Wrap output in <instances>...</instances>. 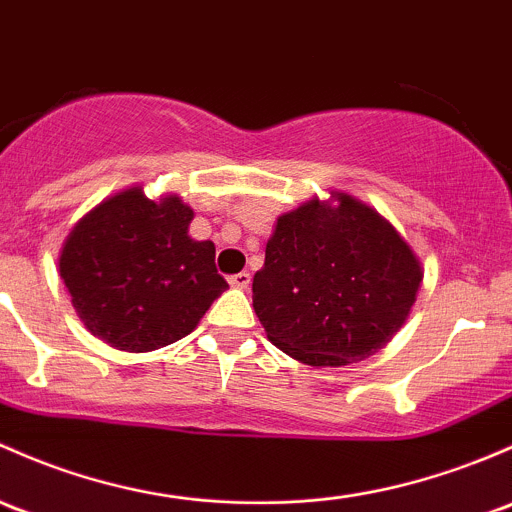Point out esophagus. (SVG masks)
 I'll return each instance as SVG.
<instances>
[{"label":"esophagus","instance_id":"1","mask_svg":"<svg viewBox=\"0 0 512 512\" xmlns=\"http://www.w3.org/2000/svg\"><path fill=\"white\" fill-rule=\"evenodd\" d=\"M228 282H230V287H235V289H247L250 287L252 277H250V272H238V274H233Z\"/></svg>","mask_w":512,"mask_h":512}]
</instances>
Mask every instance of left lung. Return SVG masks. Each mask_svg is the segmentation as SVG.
Here are the masks:
<instances>
[{
  "label": "left lung",
  "instance_id": "left-lung-1",
  "mask_svg": "<svg viewBox=\"0 0 512 512\" xmlns=\"http://www.w3.org/2000/svg\"><path fill=\"white\" fill-rule=\"evenodd\" d=\"M422 262L375 208L331 191L282 213L252 279L267 338L294 360L341 368L370 358L410 316Z\"/></svg>",
  "mask_w": 512,
  "mask_h": 512
}]
</instances>
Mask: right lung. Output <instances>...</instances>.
Returning a JSON list of instances; mask_svg holds the SVG:
<instances>
[{
  "label": "right lung",
  "instance_id": "1",
  "mask_svg": "<svg viewBox=\"0 0 512 512\" xmlns=\"http://www.w3.org/2000/svg\"><path fill=\"white\" fill-rule=\"evenodd\" d=\"M193 208L176 193L152 198L125 188L85 213L58 255L78 319L127 353L157 351L188 336L228 289L215 245L193 240Z\"/></svg>",
  "mask_w": 512,
  "mask_h": 512
}]
</instances>
